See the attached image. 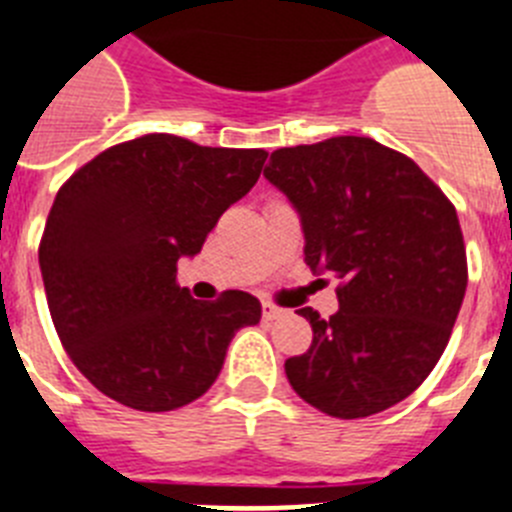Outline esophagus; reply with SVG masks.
<instances>
[{
    "mask_svg": "<svg viewBox=\"0 0 512 512\" xmlns=\"http://www.w3.org/2000/svg\"><path fill=\"white\" fill-rule=\"evenodd\" d=\"M261 313H264V321H277V318L285 316V310L277 308V305H272V303L261 305Z\"/></svg>",
    "mask_w": 512,
    "mask_h": 512,
    "instance_id": "1",
    "label": "esophagus"
}]
</instances>
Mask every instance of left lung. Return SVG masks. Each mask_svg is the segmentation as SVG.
<instances>
[{"instance_id":"1","label":"left lung","mask_w":512,"mask_h":512,"mask_svg":"<svg viewBox=\"0 0 512 512\" xmlns=\"http://www.w3.org/2000/svg\"><path fill=\"white\" fill-rule=\"evenodd\" d=\"M266 181L303 225L305 264L334 274L339 310L313 308V344L285 373L300 399L339 419L399 404L438 365L466 295L458 214L414 160L368 137L272 152Z\"/></svg>"}]
</instances>
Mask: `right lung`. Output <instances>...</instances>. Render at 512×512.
Wrapping results in <instances>:
<instances>
[{
    "instance_id": "obj_1",
    "label": "right lung",
    "mask_w": 512,
    "mask_h": 512,
    "mask_svg": "<svg viewBox=\"0 0 512 512\" xmlns=\"http://www.w3.org/2000/svg\"><path fill=\"white\" fill-rule=\"evenodd\" d=\"M264 160V150L144 134L59 189L38 248L48 310L77 370L108 399L139 412L191 404L217 381L235 331L261 321L248 292L202 303L176 272Z\"/></svg>"
}]
</instances>
